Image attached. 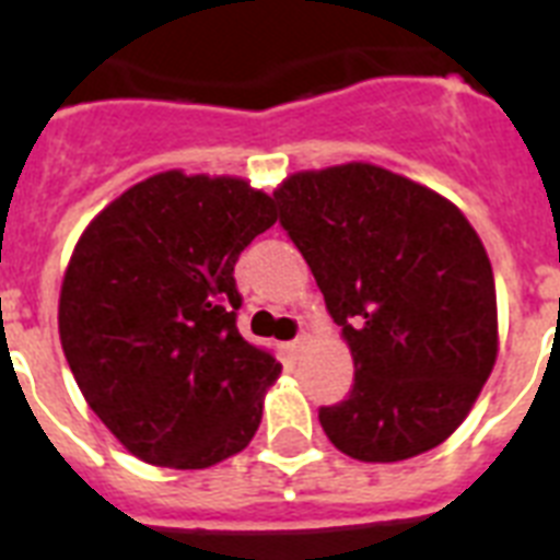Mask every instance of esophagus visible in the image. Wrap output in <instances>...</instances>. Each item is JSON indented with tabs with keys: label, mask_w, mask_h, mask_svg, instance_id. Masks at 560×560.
I'll return each instance as SVG.
<instances>
[{
	"label": "esophagus",
	"mask_w": 560,
	"mask_h": 560,
	"mask_svg": "<svg viewBox=\"0 0 560 560\" xmlns=\"http://www.w3.org/2000/svg\"><path fill=\"white\" fill-rule=\"evenodd\" d=\"M305 342H308V334H300V337L298 339H294V342H291V351H303V348H305Z\"/></svg>",
	"instance_id": "1"
}]
</instances>
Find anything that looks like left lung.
Masks as SVG:
<instances>
[{"label": "left lung", "instance_id": "8db88e82", "mask_svg": "<svg viewBox=\"0 0 560 560\" xmlns=\"http://www.w3.org/2000/svg\"><path fill=\"white\" fill-rule=\"evenodd\" d=\"M280 226L353 357L346 402L319 408L337 451L402 462L465 422L499 353L493 266L451 200L374 164L294 172Z\"/></svg>", "mask_w": 560, "mask_h": 560}]
</instances>
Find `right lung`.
I'll use <instances>...</instances> for the list:
<instances>
[{"mask_svg": "<svg viewBox=\"0 0 560 560\" xmlns=\"http://www.w3.org/2000/svg\"><path fill=\"white\" fill-rule=\"evenodd\" d=\"M275 221V200L243 178L170 170L81 232L61 348L95 417L147 465L203 470L260 428L280 362L237 331L234 262Z\"/></svg>", "mask_w": 560, "mask_h": 560, "instance_id": "add662e5", "label": "right lung"}]
</instances>
